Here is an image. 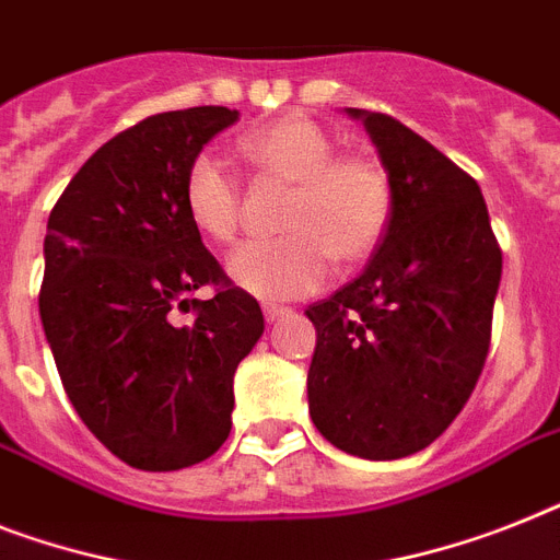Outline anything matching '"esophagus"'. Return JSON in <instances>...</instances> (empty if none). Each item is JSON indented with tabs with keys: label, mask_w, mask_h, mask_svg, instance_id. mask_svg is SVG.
<instances>
[{
	"label": "esophagus",
	"mask_w": 560,
	"mask_h": 560,
	"mask_svg": "<svg viewBox=\"0 0 560 560\" xmlns=\"http://www.w3.org/2000/svg\"><path fill=\"white\" fill-rule=\"evenodd\" d=\"M289 312H291L289 306H277V303H262V314H266V320H269V323L280 320V317H285V314H289Z\"/></svg>",
	"instance_id": "esophagus-1"
}]
</instances>
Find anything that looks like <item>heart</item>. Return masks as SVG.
Masks as SVG:
<instances>
[{"mask_svg": "<svg viewBox=\"0 0 560 560\" xmlns=\"http://www.w3.org/2000/svg\"><path fill=\"white\" fill-rule=\"evenodd\" d=\"M257 168L294 183L283 229L271 240H248L231 257V277L257 298H306L331 275V254L358 262L381 246L395 211L392 179L377 160L337 154V140L308 117H283L243 140ZM240 179L214 151L186 168L183 206L202 237L229 246L240 229Z\"/></svg>", "mask_w": 560, "mask_h": 560, "instance_id": "b5f03b06", "label": "heart"}]
</instances>
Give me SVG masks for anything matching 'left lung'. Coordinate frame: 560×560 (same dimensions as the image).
Listing matches in <instances>:
<instances>
[{
    "label": "left lung",
    "mask_w": 560,
    "mask_h": 560,
    "mask_svg": "<svg viewBox=\"0 0 560 560\" xmlns=\"http://www.w3.org/2000/svg\"><path fill=\"white\" fill-rule=\"evenodd\" d=\"M366 125L395 211L372 262L306 308L317 331L308 415L337 450L395 460L427 450L480 377L501 283V248L478 183L389 114Z\"/></svg>",
    "instance_id": "obj_1"
}]
</instances>
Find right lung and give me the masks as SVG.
<instances>
[{
  "label": "right lung",
  "mask_w": 560,
  "mask_h": 560,
  "mask_svg": "<svg viewBox=\"0 0 560 560\" xmlns=\"http://www.w3.org/2000/svg\"><path fill=\"white\" fill-rule=\"evenodd\" d=\"M237 119L223 105L142 119L73 174L48 217L42 329L82 423L133 469L171 472L223 446L234 372L266 329L183 206L188 163ZM202 284L214 299L192 298Z\"/></svg>",
  "instance_id": "right-lung-1"
}]
</instances>
